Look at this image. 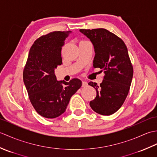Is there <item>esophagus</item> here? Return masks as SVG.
I'll return each instance as SVG.
<instances>
[{"mask_svg":"<svg viewBox=\"0 0 157 157\" xmlns=\"http://www.w3.org/2000/svg\"><path fill=\"white\" fill-rule=\"evenodd\" d=\"M87 86H88V82H85V81L82 82V87H86Z\"/></svg>","mask_w":157,"mask_h":157,"instance_id":"1","label":"esophagus"}]
</instances>
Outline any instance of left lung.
Returning <instances> with one entry per match:
<instances>
[{
	"label": "left lung",
	"mask_w": 157,
	"mask_h": 157,
	"mask_svg": "<svg viewBox=\"0 0 157 157\" xmlns=\"http://www.w3.org/2000/svg\"><path fill=\"white\" fill-rule=\"evenodd\" d=\"M79 32L94 46L93 67L100 68L105 73L100 86L95 82L88 83L96 91V98L90 105L100 115H112L121 108L131 86L134 71L128 48L121 38L106 29H81Z\"/></svg>",
	"instance_id": "left-lung-1"
}]
</instances>
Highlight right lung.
<instances>
[{"label": "right lung", "mask_w": 157, "mask_h": 157, "mask_svg": "<svg viewBox=\"0 0 157 157\" xmlns=\"http://www.w3.org/2000/svg\"><path fill=\"white\" fill-rule=\"evenodd\" d=\"M71 31L53 32L36 40L29 50L23 78L32 106L39 115L52 119L65 111L80 88L78 78L57 81L55 69L62 64L61 48Z\"/></svg>", "instance_id": "1"}]
</instances>
